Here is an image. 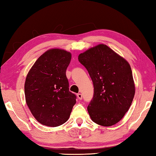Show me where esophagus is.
Listing matches in <instances>:
<instances>
[{
    "label": "esophagus",
    "instance_id": "obj_1",
    "mask_svg": "<svg viewBox=\"0 0 156 156\" xmlns=\"http://www.w3.org/2000/svg\"><path fill=\"white\" fill-rule=\"evenodd\" d=\"M77 98H79V99H82V94L81 93H78L77 94Z\"/></svg>",
    "mask_w": 156,
    "mask_h": 156
}]
</instances>
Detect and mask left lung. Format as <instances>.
I'll return each instance as SVG.
<instances>
[{
    "label": "left lung",
    "instance_id": "1",
    "mask_svg": "<svg viewBox=\"0 0 156 156\" xmlns=\"http://www.w3.org/2000/svg\"><path fill=\"white\" fill-rule=\"evenodd\" d=\"M78 59L93 83V97L87 107L91 120L103 126L119 122L128 111L135 94L129 63L104 44L79 54Z\"/></svg>",
    "mask_w": 156,
    "mask_h": 156
}]
</instances>
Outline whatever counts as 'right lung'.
<instances>
[{
	"label": "right lung",
	"mask_w": 156,
	"mask_h": 156,
	"mask_svg": "<svg viewBox=\"0 0 156 156\" xmlns=\"http://www.w3.org/2000/svg\"><path fill=\"white\" fill-rule=\"evenodd\" d=\"M71 53L51 49L36 60L26 79V104L32 115L45 126L56 127L69 119L77 97L69 91L66 69Z\"/></svg>",
	"instance_id": "add662e5"
}]
</instances>
